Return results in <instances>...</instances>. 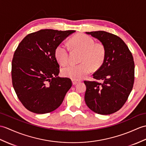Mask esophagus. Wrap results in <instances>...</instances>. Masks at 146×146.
Returning a JSON list of instances; mask_svg holds the SVG:
<instances>
[{"label": "esophagus", "instance_id": "34e87169", "mask_svg": "<svg viewBox=\"0 0 146 146\" xmlns=\"http://www.w3.org/2000/svg\"><path fill=\"white\" fill-rule=\"evenodd\" d=\"M78 83H80V81L74 80H72V83H73V85H75V84H78Z\"/></svg>", "mask_w": 146, "mask_h": 146}]
</instances>
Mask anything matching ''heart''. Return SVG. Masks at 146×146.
Returning <instances> with one entry per match:
<instances>
[{"instance_id": "obj_1", "label": "heart", "mask_w": 146, "mask_h": 146, "mask_svg": "<svg viewBox=\"0 0 146 146\" xmlns=\"http://www.w3.org/2000/svg\"><path fill=\"white\" fill-rule=\"evenodd\" d=\"M71 45L74 48L83 53L81 62L79 65L70 64L63 68L62 74L65 77L78 80L83 78L93 70H98L104 62L106 51L103 45L95 44L93 38L85 34L78 35L71 40ZM55 56L62 65H65L69 60L70 48L68 44L62 43L55 50Z\"/></svg>"}]
</instances>
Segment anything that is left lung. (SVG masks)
<instances>
[{
    "instance_id": "1",
    "label": "left lung",
    "mask_w": 146,
    "mask_h": 146,
    "mask_svg": "<svg viewBox=\"0 0 146 146\" xmlns=\"http://www.w3.org/2000/svg\"><path fill=\"white\" fill-rule=\"evenodd\" d=\"M99 40L106 55L93 76L98 81L84 83V101L94 113L108 115L119 110L127 101L134 81V62L126 44L119 36L104 31L86 32Z\"/></svg>"
}]
</instances>
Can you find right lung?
<instances>
[{
	"label": "right lung",
	"mask_w": 146,
	"mask_h": 146,
	"mask_svg": "<svg viewBox=\"0 0 146 146\" xmlns=\"http://www.w3.org/2000/svg\"><path fill=\"white\" fill-rule=\"evenodd\" d=\"M75 30L42 29L27 35L12 62V84L20 102L36 114L48 113L62 103L72 83L58 76L55 50Z\"/></svg>",
	"instance_id": "obj_1"
}]
</instances>
